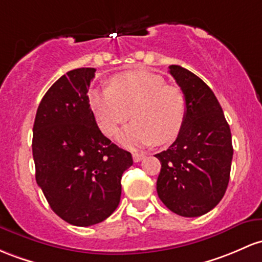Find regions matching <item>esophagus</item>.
I'll list each match as a JSON object with an SVG mask.
<instances>
[{
    "mask_svg": "<svg viewBox=\"0 0 262 262\" xmlns=\"http://www.w3.org/2000/svg\"><path fill=\"white\" fill-rule=\"evenodd\" d=\"M144 157H145L144 154H140V153H133V160H134V162H136V163L140 162V160L144 159Z\"/></svg>",
    "mask_w": 262,
    "mask_h": 262,
    "instance_id": "1",
    "label": "esophagus"
}]
</instances>
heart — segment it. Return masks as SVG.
<instances>
[{"label":"heart","mask_w":262,"mask_h":262,"mask_svg":"<svg viewBox=\"0 0 262 262\" xmlns=\"http://www.w3.org/2000/svg\"><path fill=\"white\" fill-rule=\"evenodd\" d=\"M88 103L100 132L107 137L128 119L129 112L133 122L117 134L118 142L129 149L173 142L188 114L182 89L166 84L162 76L148 71L116 74L109 87L89 91Z\"/></svg>","instance_id":"1"}]
</instances>
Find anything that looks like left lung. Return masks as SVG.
I'll use <instances>...</instances> for the list:
<instances>
[{
	"instance_id": "8db88e82",
	"label": "left lung",
	"mask_w": 262,
	"mask_h": 262,
	"mask_svg": "<svg viewBox=\"0 0 262 262\" xmlns=\"http://www.w3.org/2000/svg\"><path fill=\"white\" fill-rule=\"evenodd\" d=\"M188 102L182 132L157 154L162 169L158 196L175 214L196 217L214 209L228 188L234 149L220 103L203 79L180 66H169Z\"/></svg>"
}]
</instances>
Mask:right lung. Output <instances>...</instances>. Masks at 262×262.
<instances>
[{
    "label": "right lung",
    "mask_w": 262,
    "mask_h": 262,
    "mask_svg": "<svg viewBox=\"0 0 262 262\" xmlns=\"http://www.w3.org/2000/svg\"><path fill=\"white\" fill-rule=\"evenodd\" d=\"M94 68H77L45 94L33 124L36 182L51 209L76 226L102 223L120 201L132 154L103 136L88 103Z\"/></svg>",
    "instance_id": "right-lung-1"
}]
</instances>
